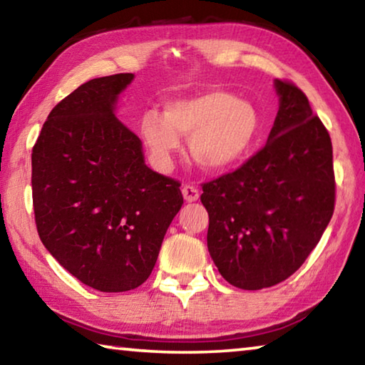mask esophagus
Listing matches in <instances>:
<instances>
[{"instance_id":"1","label":"esophagus","mask_w":365,"mask_h":365,"mask_svg":"<svg viewBox=\"0 0 365 365\" xmlns=\"http://www.w3.org/2000/svg\"><path fill=\"white\" fill-rule=\"evenodd\" d=\"M182 193H183L185 201H188V202H195V201H197V197H200V190L193 187V185H185V187L182 188Z\"/></svg>"}]
</instances>
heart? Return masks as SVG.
Segmentation results:
<instances>
[{"label": "heart", "mask_w": 365, "mask_h": 365, "mask_svg": "<svg viewBox=\"0 0 365 365\" xmlns=\"http://www.w3.org/2000/svg\"><path fill=\"white\" fill-rule=\"evenodd\" d=\"M140 133L160 170L172 168L183 137L190 138V154L201 169L222 172L252 151L262 119L252 103L212 90L169 103L164 115L150 110L141 117Z\"/></svg>", "instance_id": "b5f03b06"}]
</instances>
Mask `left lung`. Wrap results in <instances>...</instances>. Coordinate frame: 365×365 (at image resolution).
Instances as JSON below:
<instances>
[{"mask_svg": "<svg viewBox=\"0 0 365 365\" xmlns=\"http://www.w3.org/2000/svg\"><path fill=\"white\" fill-rule=\"evenodd\" d=\"M280 106L269 140L237 170L202 183L207 250L242 289L287 280L316 248L335 209L331 140L307 96L275 80Z\"/></svg>", "mask_w": 365, "mask_h": 365, "instance_id": "left-lung-1", "label": "left lung"}]
</instances>
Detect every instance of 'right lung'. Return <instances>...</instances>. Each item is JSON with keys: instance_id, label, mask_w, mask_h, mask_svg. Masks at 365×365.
<instances>
[{"instance_id": "right-lung-1", "label": "right lung", "mask_w": 365, "mask_h": 365, "mask_svg": "<svg viewBox=\"0 0 365 365\" xmlns=\"http://www.w3.org/2000/svg\"><path fill=\"white\" fill-rule=\"evenodd\" d=\"M133 73L88 80L58 103L32 150V196L41 243L85 285L104 293L151 275L180 182L145 164L141 141L114 114Z\"/></svg>"}]
</instances>
